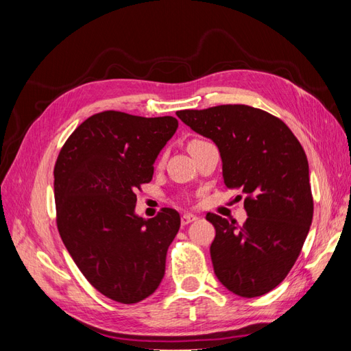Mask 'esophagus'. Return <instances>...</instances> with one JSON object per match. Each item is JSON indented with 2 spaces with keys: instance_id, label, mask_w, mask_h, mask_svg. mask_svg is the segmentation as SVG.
I'll list each match as a JSON object with an SVG mask.
<instances>
[{
  "instance_id": "34e87169",
  "label": "esophagus",
  "mask_w": 351,
  "mask_h": 351,
  "mask_svg": "<svg viewBox=\"0 0 351 351\" xmlns=\"http://www.w3.org/2000/svg\"><path fill=\"white\" fill-rule=\"evenodd\" d=\"M196 219H197V217L193 214H184L182 217V226H187V224H190V222H193Z\"/></svg>"
}]
</instances>
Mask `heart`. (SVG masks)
Listing matches in <instances>:
<instances>
[{
  "mask_svg": "<svg viewBox=\"0 0 351 351\" xmlns=\"http://www.w3.org/2000/svg\"><path fill=\"white\" fill-rule=\"evenodd\" d=\"M202 142H205V141H199V139H193V141H190V142H189V145H187V147H189V151H190V149H192V147H195V146L200 145Z\"/></svg>",
  "mask_w": 351,
  "mask_h": 351,
  "instance_id": "1",
  "label": "heart"
}]
</instances>
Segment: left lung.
Here are the masks:
<instances>
[{
    "mask_svg": "<svg viewBox=\"0 0 351 351\" xmlns=\"http://www.w3.org/2000/svg\"><path fill=\"white\" fill-rule=\"evenodd\" d=\"M177 117L218 146L224 184L246 196L243 226L206 215L217 231L210 244L217 278L240 297L269 293L299 258L313 218L300 142L284 121L249 105L183 110Z\"/></svg>",
    "mask_w": 351,
    "mask_h": 351,
    "instance_id": "obj_1",
    "label": "left lung"
}]
</instances>
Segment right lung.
Listing matches in <instances>:
<instances>
[{
	"instance_id": "obj_1",
	"label": "right lung",
	"mask_w": 351,
	"mask_h": 351,
	"mask_svg": "<svg viewBox=\"0 0 351 351\" xmlns=\"http://www.w3.org/2000/svg\"><path fill=\"white\" fill-rule=\"evenodd\" d=\"M178 127L174 117L104 111L84 120L61 147L54 168L57 227L86 280L108 299L132 304L161 284L169 244L180 228L176 209L143 219L136 190Z\"/></svg>"
}]
</instances>
